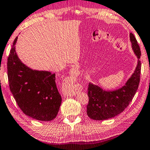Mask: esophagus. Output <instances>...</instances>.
<instances>
[{"label": "esophagus", "mask_w": 150, "mask_h": 150, "mask_svg": "<svg viewBox=\"0 0 150 150\" xmlns=\"http://www.w3.org/2000/svg\"><path fill=\"white\" fill-rule=\"evenodd\" d=\"M73 74H74V72H73V71H71V75H73ZM78 92V89H77V88L76 87H73V89H71V90H69V91H67V92H66L65 93V95L67 96H75L76 94H77V93Z\"/></svg>", "instance_id": "esophagus-1"}]
</instances>
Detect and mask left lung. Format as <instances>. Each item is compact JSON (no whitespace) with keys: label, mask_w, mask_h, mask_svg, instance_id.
Returning a JSON list of instances; mask_svg holds the SVG:
<instances>
[{"label":"left lung","mask_w":150,"mask_h":150,"mask_svg":"<svg viewBox=\"0 0 150 150\" xmlns=\"http://www.w3.org/2000/svg\"><path fill=\"white\" fill-rule=\"evenodd\" d=\"M132 47L137 58V63L134 72L124 85L112 91L102 89L98 85L89 83L88 87L89 103L87 106V114L94 120H105L112 118L123 112L129 105L138 89L141 62V51L134 34H129Z\"/></svg>","instance_id":"8db88e82"}]
</instances>
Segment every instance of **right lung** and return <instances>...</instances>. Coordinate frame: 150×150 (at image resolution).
<instances>
[{
	"label": "right lung",
	"mask_w": 150,
	"mask_h": 150,
	"mask_svg": "<svg viewBox=\"0 0 150 150\" xmlns=\"http://www.w3.org/2000/svg\"><path fill=\"white\" fill-rule=\"evenodd\" d=\"M15 38L7 61L9 87L23 112L35 120L49 122L57 115L61 96L55 74L33 70L25 65L16 53Z\"/></svg>",
	"instance_id": "1"
}]
</instances>
